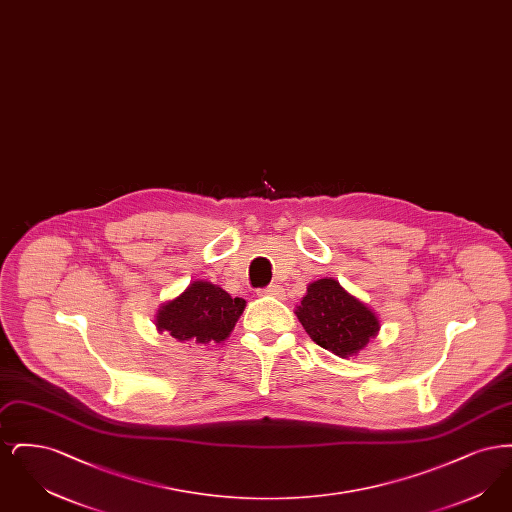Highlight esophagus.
Masks as SVG:
<instances>
[{
	"label": "esophagus",
	"mask_w": 512,
	"mask_h": 512,
	"mask_svg": "<svg viewBox=\"0 0 512 512\" xmlns=\"http://www.w3.org/2000/svg\"><path fill=\"white\" fill-rule=\"evenodd\" d=\"M282 288L280 286H276V284H270L267 288H263V290H259V293H265V295H272V297H278V295H282Z\"/></svg>",
	"instance_id": "esophagus-1"
}]
</instances>
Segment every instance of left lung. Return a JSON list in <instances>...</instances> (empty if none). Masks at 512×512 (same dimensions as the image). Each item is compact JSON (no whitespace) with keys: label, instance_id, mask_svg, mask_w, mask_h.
I'll return each instance as SVG.
<instances>
[{"label":"left lung","instance_id":"obj_1","mask_svg":"<svg viewBox=\"0 0 512 512\" xmlns=\"http://www.w3.org/2000/svg\"><path fill=\"white\" fill-rule=\"evenodd\" d=\"M295 315L311 340L343 359L357 355L380 328L374 313L332 278L313 282Z\"/></svg>","mask_w":512,"mask_h":512}]
</instances>
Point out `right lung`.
<instances>
[{
    "label": "right lung",
    "instance_id": "add662e5",
    "mask_svg": "<svg viewBox=\"0 0 512 512\" xmlns=\"http://www.w3.org/2000/svg\"><path fill=\"white\" fill-rule=\"evenodd\" d=\"M242 297H230L219 286L197 280L157 315L159 332H169L178 341L209 343L226 340L244 313Z\"/></svg>",
    "mask_w": 512,
    "mask_h": 512
}]
</instances>
